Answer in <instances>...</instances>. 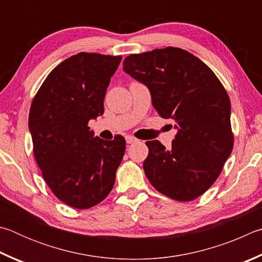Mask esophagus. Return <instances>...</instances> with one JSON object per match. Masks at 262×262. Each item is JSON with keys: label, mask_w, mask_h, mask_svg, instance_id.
<instances>
[{"label": "esophagus", "mask_w": 262, "mask_h": 262, "mask_svg": "<svg viewBox=\"0 0 262 262\" xmlns=\"http://www.w3.org/2000/svg\"><path fill=\"white\" fill-rule=\"evenodd\" d=\"M125 140H126L127 144H135V143H137V141H138L135 138V137H131V136H126Z\"/></svg>", "instance_id": "1"}]
</instances>
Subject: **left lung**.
Listing matches in <instances>:
<instances>
[{
	"label": "left lung",
	"instance_id": "left-lung-1",
	"mask_svg": "<svg viewBox=\"0 0 262 262\" xmlns=\"http://www.w3.org/2000/svg\"><path fill=\"white\" fill-rule=\"evenodd\" d=\"M123 70L147 86L155 110L177 130L170 149L146 141V177L173 200L196 199L216 181L233 147L227 91L201 59L176 47L130 55Z\"/></svg>",
	"mask_w": 262,
	"mask_h": 262
}]
</instances>
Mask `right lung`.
<instances>
[{
    "mask_svg": "<svg viewBox=\"0 0 262 262\" xmlns=\"http://www.w3.org/2000/svg\"><path fill=\"white\" fill-rule=\"evenodd\" d=\"M122 56L79 53L59 63L32 101L29 128L45 182L70 207L101 203L115 184L125 139L94 137L90 119L103 114L110 78Z\"/></svg>",
    "mask_w": 262,
    "mask_h": 262,
    "instance_id": "add662e5",
    "label": "right lung"
}]
</instances>
